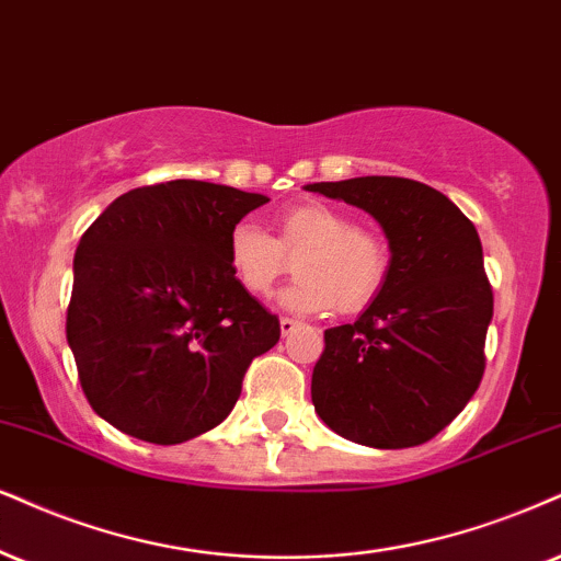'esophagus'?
<instances>
[{
    "label": "esophagus",
    "instance_id": "1",
    "mask_svg": "<svg viewBox=\"0 0 561 561\" xmlns=\"http://www.w3.org/2000/svg\"><path fill=\"white\" fill-rule=\"evenodd\" d=\"M299 320H291V317H280V333L283 335H291L296 328H299Z\"/></svg>",
    "mask_w": 561,
    "mask_h": 561
}]
</instances>
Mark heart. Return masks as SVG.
<instances>
[{
  "label": "heart",
  "mask_w": 561,
  "mask_h": 561,
  "mask_svg": "<svg viewBox=\"0 0 561 561\" xmlns=\"http://www.w3.org/2000/svg\"><path fill=\"white\" fill-rule=\"evenodd\" d=\"M278 239L252 220L228 231V267L252 296H267L296 257L299 280L280 294L294 312L356 314L382 291L390 254L377 233L356 228L337 207L309 199L286 207L275 218Z\"/></svg>",
  "instance_id": "1"
}]
</instances>
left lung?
Listing matches in <instances>:
<instances>
[{"instance_id":"8db88e82","label":"left lung","mask_w":561,"mask_h":561,"mask_svg":"<svg viewBox=\"0 0 561 561\" xmlns=\"http://www.w3.org/2000/svg\"><path fill=\"white\" fill-rule=\"evenodd\" d=\"M369 213L390 247L377 299L324 330L314 364L317 416L377 449L424 445L466 408L483 377L494 296L476 226L432 186L358 176L304 186Z\"/></svg>"}]
</instances>
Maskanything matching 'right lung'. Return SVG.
I'll use <instances>...</instances> for the list:
<instances>
[{
  "instance_id": "1",
  "label": "right lung",
  "mask_w": 561,
  "mask_h": 561,
  "mask_svg": "<svg viewBox=\"0 0 561 561\" xmlns=\"http://www.w3.org/2000/svg\"><path fill=\"white\" fill-rule=\"evenodd\" d=\"M270 199L176 179L116 197L75 252L67 343L103 421L153 445L218 426L280 337L228 267V231Z\"/></svg>"
}]
</instances>
